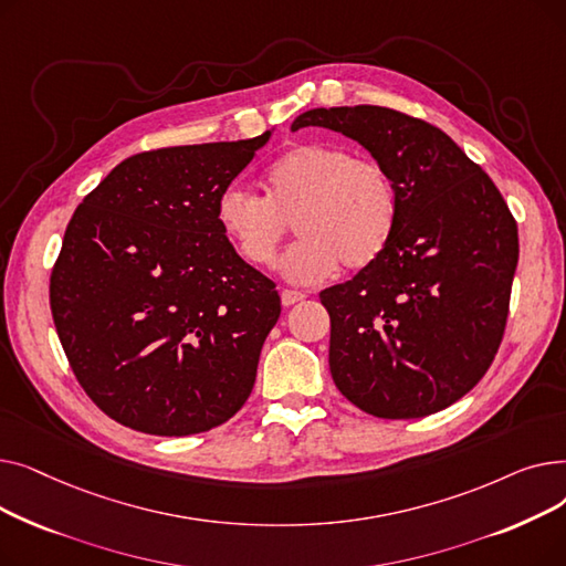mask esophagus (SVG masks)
Masks as SVG:
<instances>
[{
	"label": "esophagus",
	"instance_id": "34e87169",
	"mask_svg": "<svg viewBox=\"0 0 566 566\" xmlns=\"http://www.w3.org/2000/svg\"><path fill=\"white\" fill-rule=\"evenodd\" d=\"M280 298H282V305L284 307H291V305H295V303H301V301H305L307 295L303 293V291H291V289H282V293H280Z\"/></svg>",
	"mask_w": 566,
	"mask_h": 566
}]
</instances>
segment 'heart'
I'll use <instances>...</instances> for the list:
<instances>
[{
  "label": "heart",
  "instance_id": "b5f03b06",
  "mask_svg": "<svg viewBox=\"0 0 566 566\" xmlns=\"http://www.w3.org/2000/svg\"><path fill=\"white\" fill-rule=\"evenodd\" d=\"M399 199L390 171L353 158L337 144H301L265 171V197L231 186L218 197V222L233 250L252 265H271L291 224L303 238L280 261L286 280H328L339 263L350 271L388 248Z\"/></svg>",
  "mask_w": 566,
  "mask_h": 566
}]
</instances>
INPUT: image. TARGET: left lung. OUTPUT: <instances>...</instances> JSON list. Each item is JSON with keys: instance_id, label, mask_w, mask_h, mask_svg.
Instances as JSON below:
<instances>
[{"instance_id": "1", "label": "left lung", "mask_w": 566, "mask_h": 566, "mask_svg": "<svg viewBox=\"0 0 566 566\" xmlns=\"http://www.w3.org/2000/svg\"><path fill=\"white\" fill-rule=\"evenodd\" d=\"M328 128L390 171L399 211L382 254L321 291L339 392L385 420L438 412L491 367L507 323L518 229L486 171L440 128L390 107H316L291 130Z\"/></svg>"}]
</instances>
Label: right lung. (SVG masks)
I'll list each match as a JSON object with an SVG mask.
<instances>
[{
	"label": "right lung",
	"instance_id": "obj_1",
	"mask_svg": "<svg viewBox=\"0 0 566 566\" xmlns=\"http://www.w3.org/2000/svg\"><path fill=\"white\" fill-rule=\"evenodd\" d=\"M271 135L130 156L73 213L52 318L84 392L118 424L192 436L248 401L282 303L216 206Z\"/></svg>",
	"mask_w": 566,
	"mask_h": 566
}]
</instances>
